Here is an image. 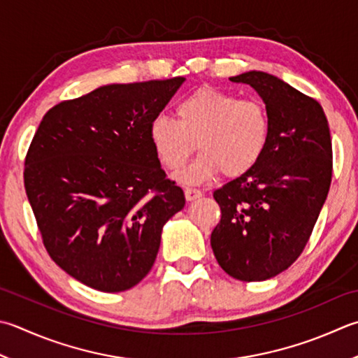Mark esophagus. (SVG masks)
Masks as SVG:
<instances>
[{
  "label": "esophagus",
  "mask_w": 358,
  "mask_h": 358,
  "mask_svg": "<svg viewBox=\"0 0 358 358\" xmlns=\"http://www.w3.org/2000/svg\"><path fill=\"white\" fill-rule=\"evenodd\" d=\"M185 195H186L187 201H192V200H197L201 197V191H199V189H195V187H186Z\"/></svg>",
  "instance_id": "esophagus-1"
}]
</instances>
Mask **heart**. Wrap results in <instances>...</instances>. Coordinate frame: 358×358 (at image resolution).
I'll return each instance as SVG.
<instances>
[{
    "mask_svg": "<svg viewBox=\"0 0 358 358\" xmlns=\"http://www.w3.org/2000/svg\"><path fill=\"white\" fill-rule=\"evenodd\" d=\"M177 119L157 115L149 125V139L161 164L178 171L197 149L194 163L178 173L186 183H201L222 171L241 177L259 163L270 135L265 105L255 99L203 87L177 103Z\"/></svg>",
    "mask_w": 358,
    "mask_h": 358,
    "instance_id": "1",
    "label": "heart"
}]
</instances>
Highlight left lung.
<instances>
[{
    "label": "left lung",
    "instance_id": "left-lung-1",
    "mask_svg": "<svg viewBox=\"0 0 358 358\" xmlns=\"http://www.w3.org/2000/svg\"><path fill=\"white\" fill-rule=\"evenodd\" d=\"M248 83L265 102L270 135L259 163L217 189L222 219L211 234L220 267L239 281H265L303 253L332 180V141L323 107L262 71Z\"/></svg>",
    "mask_w": 358,
    "mask_h": 358
}]
</instances>
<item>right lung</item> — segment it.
Returning a JSON list of instances; mask_svg holds the SVG:
<instances>
[{"label":"right lung","instance_id":"add662e5","mask_svg":"<svg viewBox=\"0 0 358 358\" xmlns=\"http://www.w3.org/2000/svg\"><path fill=\"white\" fill-rule=\"evenodd\" d=\"M185 77L113 83L55 105L24 159V187L49 256L101 292L131 289L155 262L164 223L185 206L149 125Z\"/></svg>","mask_w":358,"mask_h":358}]
</instances>
